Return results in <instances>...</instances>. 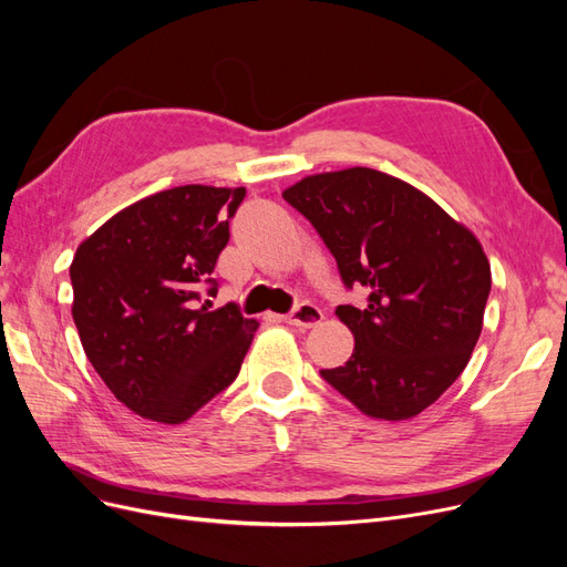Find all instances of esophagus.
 Instances as JSON below:
<instances>
[{
	"instance_id": "esophagus-1",
	"label": "esophagus",
	"mask_w": 567,
	"mask_h": 567,
	"mask_svg": "<svg viewBox=\"0 0 567 567\" xmlns=\"http://www.w3.org/2000/svg\"><path fill=\"white\" fill-rule=\"evenodd\" d=\"M284 319H286V323H290V326H300V329H312V326L321 323L323 312L319 310L317 305H312V302H300V305L293 307V310H290Z\"/></svg>"
}]
</instances>
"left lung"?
<instances>
[{"label":"left lung","mask_w":567,"mask_h":567,"mask_svg":"<svg viewBox=\"0 0 567 567\" xmlns=\"http://www.w3.org/2000/svg\"><path fill=\"white\" fill-rule=\"evenodd\" d=\"M284 198L310 219L346 288L369 293L362 310H336L354 352L321 379L367 416L421 414L466 369L483 331V246L433 198L371 167L305 177Z\"/></svg>","instance_id":"left-lung-1"}]
</instances>
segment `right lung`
I'll use <instances>...</instances> for the list:
<instances>
[{
    "instance_id": "right-lung-1",
    "label": "right lung",
    "mask_w": 567,
    "mask_h": 567,
    "mask_svg": "<svg viewBox=\"0 0 567 567\" xmlns=\"http://www.w3.org/2000/svg\"><path fill=\"white\" fill-rule=\"evenodd\" d=\"M246 188L175 186L113 215L73 265L84 354L134 414L182 423L227 390L257 331L236 302L210 310L213 271Z\"/></svg>"
}]
</instances>
